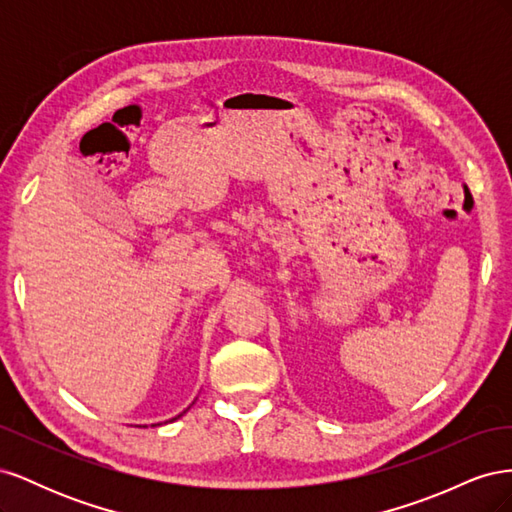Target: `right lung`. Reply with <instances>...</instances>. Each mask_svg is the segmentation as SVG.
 <instances>
[{
  "label": "right lung",
  "instance_id": "add662e5",
  "mask_svg": "<svg viewBox=\"0 0 512 512\" xmlns=\"http://www.w3.org/2000/svg\"><path fill=\"white\" fill-rule=\"evenodd\" d=\"M179 416H181V414H179ZM179 416H177V418H179ZM173 421H175V418H173Z\"/></svg>",
  "mask_w": 512,
  "mask_h": 512
}]
</instances>
